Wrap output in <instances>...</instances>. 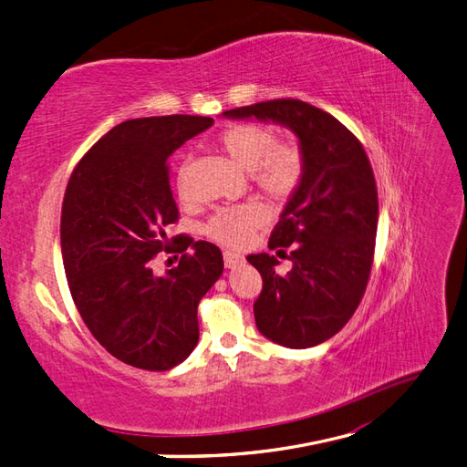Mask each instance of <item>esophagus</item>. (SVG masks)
<instances>
[{
  "label": "esophagus",
  "instance_id": "obj_1",
  "mask_svg": "<svg viewBox=\"0 0 467 467\" xmlns=\"http://www.w3.org/2000/svg\"><path fill=\"white\" fill-rule=\"evenodd\" d=\"M223 256H224V266L226 268H234V266L243 265V262H244V258L241 254H234V253H224Z\"/></svg>",
  "mask_w": 467,
  "mask_h": 467
}]
</instances>
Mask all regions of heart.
<instances>
[{"instance_id":"b5f03b06","label":"heart","mask_w":467,"mask_h":467,"mask_svg":"<svg viewBox=\"0 0 467 467\" xmlns=\"http://www.w3.org/2000/svg\"><path fill=\"white\" fill-rule=\"evenodd\" d=\"M221 150L244 170L253 173L254 183L274 199L294 193L304 175V155L292 143H276L274 131L258 124H236L223 131ZM177 193L185 195V170L177 175ZM265 209L256 202L221 207L202 226V233L223 246H243L250 234L265 223Z\"/></svg>"}]
</instances>
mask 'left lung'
<instances>
[{
  "label": "left lung",
  "instance_id": "obj_1",
  "mask_svg": "<svg viewBox=\"0 0 467 467\" xmlns=\"http://www.w3.org/2000/svg\"><path fill=\"white\" fill-rule=\"evenodd\" d=\"M223 116L288 128L304 155L302 182L268 243L278 254L290 248L292 270L280 276V262L266 253L246 260L262 276L258 331L282 348H314L343 329L367 288L379 219L367 153L339 119L302 100L258 102Z\"/></svg>",
  "mask_w": 467,
  "mask_h": 467
}]
</instances>
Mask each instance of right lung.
Returning <instances> with one entry per match:
<instances>
[{"instance_id":"obj_1","label":"right lung","mask_w":467,"mask_h":467,"mask_svg":"<svg viewBox=\"0 0 467 467\" xmlns=\"http://www.w3.org/2000/svg\"><path fill=\"white\" fill-rule=\"evenodd\" d=\"M213 126L207 116L136 118L114 126L77 165L65 191L61 253L70 296L102 348L119 361L167 370L199 341L197 306L223 274L221 250L192 246L158 277L150 260L177 221L167 158Z\"/></svg>"}]
</instances>
